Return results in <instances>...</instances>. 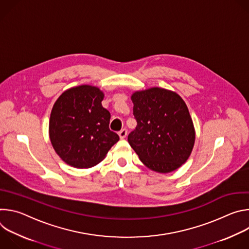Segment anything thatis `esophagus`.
<instances>
[{
    "label": "esophagus",
    "instance_id": "34e87169",
    "mask_svg": "<svg viewBox=\"0 0 249 249\" xmlns=\"http://www.w3.org/2000/svg\"><path fill=\"white\" fill-rule=\"evenodd\" d=\"M118 135H119V138L120 139H125L126 138V136H127V130L126 129H122L119 133H118Z\"/></svg>",
    "mask_w": 249,
    "mask_h": 249
}]
</instances>
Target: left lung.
I'll use <instances>...</instances> for the list:
<instances>
[{
	"label": "left lung",
	"mask_w": 249,
	"mask_h": 249,
	"mask_svg": "<svg viewBox=\"0 0 249 249\" xmlns=\"http://www.w3.org/2000/svg\"><path fill=\"white\" fill-rule=\"evenodd\" d=\"M137 127L128 143L140 160L159 173L178 169L189 159L196 132L188 107L173 90L153 87L131 95Z\"/></svg>",
	"instance_id": "1"
}]
</instances>
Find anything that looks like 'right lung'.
Instances as JSON below:
<instances>
[{"label":"right lung","instance_id":"1","mask_svg":"<svg viewBox=\"0 0 249 249\" xmlns=\"http://www.w3.org/2000/svg\"><path fill=\"white\" fill-rule=\"evenodd\" d=\"M104 92L95 86L66 89L55 101L49 119L53 149L67 164L89 168L102 161L119 141L109 130L110 113L103 108Z\"/></svg>","mask_w":249,"mask_h":249}]
</instances>
